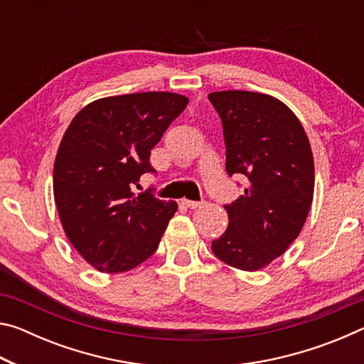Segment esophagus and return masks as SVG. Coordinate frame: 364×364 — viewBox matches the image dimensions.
I'll return each mask as SVG.
<instances>
[{"instance_id": "esophagus-1", "label": "esophagus", "mask_w": 364, "mask_h": 364, "mask_svg": "<svg viewBox=\"0 0 364 364\" xmlns=\"http://www.w3.org/2000/svg\"><path fill=\"white\" fill-rule=\"evenodd\" d=\"M183 204L186 205V207H189V208H199V207L204 205V202H196V200H188V199H184V200H183Z\"/></svg>"}]
</instances>
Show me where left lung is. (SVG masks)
<instances>
[{"instance_id": "left-lung-1", "label": "left lung", "mask_w": 364, "mask_h": 364, "mask_svg": "<svg viewBox=\"0 0 364 364\" xmlns=\"http://www.w3.org/2000/svg\"><path fill=\"white\" fill-rule=\"evenodd\" d=\"M226 144V171L247 176L244 194L226 205V231L212 241L221 262L242 271L267 268L299 237L315 191L306 133L278 97L213 91Z\"/></svg>"}]
</instances>
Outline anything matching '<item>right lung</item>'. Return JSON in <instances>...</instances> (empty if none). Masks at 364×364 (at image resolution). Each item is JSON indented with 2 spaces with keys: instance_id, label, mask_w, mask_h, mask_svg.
I'll return each mask as SVG.
<instances>
[{
  "instance_id": "right-lung-1",
  "label": "right lung",
  "mask_w": 364,
  "mask_h": 364,
  "mask_svg": "<svg viewBox=\"0 0 364 364\" xmlns=\"http://www.w3.org/2000/svg\"><path fill=\"white\" fill-rule=\"evenodd\" d=\"M188 102L167 91L101 97L67 127L54 160V200L70 244L101 273L147 260L178 210L176 202L133 188L154 171L151 149Z\"/></svg>"
}]
</instances>
